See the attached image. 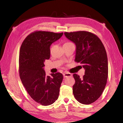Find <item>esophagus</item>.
<instances>
[{
  "mask_svg": "<svg viewBox=\"0 0 123 123\" xmlns=\"http://www.w3.org/2000/svg\"><path fill=\"white\" fill-rule=\"evenodd\" d=\"M63 74V76L64 78H67V77H69V76H72V74L69 73H68V72H64Z\"/></svg>",
  "mask_w": 123,
  "mask_h": 123,
  "instance_id": "obj_1",
  "label": "esophagus"
}]
</instances>
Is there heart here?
Returning <instances> with one entry per match:
<instances>
[{"label": "heart", "instance_id": "b5f03b06", "mask_svg": "<svg viewBox=\"0 0 123 123\" xmlns=\"http://www.w3.org/2000/svg\"><path fill=\"white\" fill-rule=\"evenodd\" d=\"M72 44V43H71V42H67L66 43H64V45H65V44Z\"/></svg>", "mask_w": 123, "mask_h": 123}]
</instances>
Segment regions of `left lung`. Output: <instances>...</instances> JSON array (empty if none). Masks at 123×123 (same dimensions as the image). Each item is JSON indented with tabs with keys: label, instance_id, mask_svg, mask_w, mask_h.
I'll use <instances>...</instances> for the list:
<instances>
[{
	"label": "left lung",
	"instance_id": "1",
	"mask_svg": "<svg viewBox=\"0 0 123 123\" xmlns=\"http://www.w3.org/2000/svg\"><path fill=\"white\" fill-rule=\"evenodd\" d=\"M64 34L76 45L75 61L81 64L85 69L82 78L76 74H73L75 80L73 86L74 96L79 103L91 104L101 96L106 85V51L100 39L93 33L79 31Z\"/></svg>",
	"mask_w": 123,
	"mask_h": 123
}]
</instances>
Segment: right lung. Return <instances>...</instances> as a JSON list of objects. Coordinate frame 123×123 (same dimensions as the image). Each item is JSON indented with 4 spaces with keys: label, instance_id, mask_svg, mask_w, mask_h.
Returning a JSON list of instances; mask_svg holds the SVG:
<instances>
[{
    "label": "right lung",
    "instance_id": "add662e5",
    "mask_svg": "<svg viewBox=\"0 0 123 123\" xmlns=\"http://www.w3.org/2000/svg\"><path fill=\"white\" fill-rule=\"evenodd\" d=\"M63 34L36 31L29 34L20 47V80L31 98L42 105H51L59 97L63 75L56 73L46 76L43 67L45 60L50 58L51 44Z\"/></svg>",
    "mask_w": 123,
    "mask_h": 123
}]
</instances>
